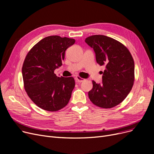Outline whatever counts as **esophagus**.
I'll return each mask as SVG.
<instances>
[{
	"instance_id": "obj_1",
	"label": "esophagus",
	"mask_w": 154,
	"mask_h": 154,
	"mask_svg": "<svg viewBox=\"0 0 154 154\" xmlns=\"http://www.w3.org/2000/svg\"><path fill=\"white\" fill-rule=\"evenodd\" d=\"M75 80H76V81H77V82L80 83V82H82L83 81H84L85 79H82V78H81V77H80L79 76H76V77H75Z\"/></svg>"
}]
</instances>
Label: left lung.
Segmentation results:
<instances>
[{
    "label": "left lung",
    "instance_id": "1",
    "mask_svg": "<svg viewBox=\"0 0 154 154\" xmlns=\"http://www.w3.org/2000/svg\"><path fill=\"white\" fill-rule=\"evenodd\" d=\"M85 42L94 49L97 62L106 66L102 83L92 80L88 97L99 107H114L126 98L134 85L135 65L132 55L122 44L106 35H92Z\"/></svg>",
    "mask_w": 154,
    "mask_h": 154
}]
</instances>
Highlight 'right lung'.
Listing matches in <instances>:
<instances>
[{
    "mask_svg": "<svg viewBox=\"0 0 154 154\" xmlns=\"http://www.w3.org/2000/svg\"><path fill=\"white\" fill-rule=\"evenodd\" d=\"M75 42L74 38L48 36L27 54L22 69L24 88L40 108L54 112L69 103L75 87L74 79L57 77L54 70L62 66L66 51Z\"/></svg>",
    "mask_w": 154,
    "mask_h": 154,
    "instance_id": "obj_1",
    "label": "right lung"
}]
</instances>
